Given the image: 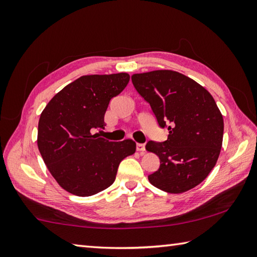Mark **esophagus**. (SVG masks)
I'll return each instance as SVG.
<instances>
[{
  "instance_id": "obj_1",
  "label": "esophagus",
  "mask_w": 257,
  "mask_h": 257,
  "mask_svg": "<svg viewBox=\"0 0 257 257\" xmlns=\"http://www.w3.org/2000/svg\"><path fill=\"white\" fill-rule=\"evenodd\" d=\"M136 149H137V151L139 152H144L145 151V145L144 144H137V146H136Z\"/></svg>"
}]
</instances>
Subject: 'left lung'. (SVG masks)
Segmentation results:
<instances>
[{"mask_svg":"<svg viewBox=\"0 0 257 257\" xmlns=\"http://www.w3.org/2000/svg\"><path fill=\"white\" fill-rule=\"evenodd\" d=\"M132 80L161 127L169 123L165 143L146 146L160 159L149 182L168 193L187 192L209 176L219 159L224 130L220 109L203 86L174 70L134 74Z\"/></svg>","mask_w":257,"mask_h":257,"instance_id":"left-lung-1","label":"left lung"}]
</instances>
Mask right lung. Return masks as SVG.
I'll return each instance as SVG.
<instances>
[{
  "label": "right lung",
  "mask_w": 257,
  "mask_h": 257,
  "mask_svg": "<svg viewBox=\"0 0 257 257\" xmlns=\"http://www.w3.org/2000/svg\"><path fill=\"white\" fill-rule=\"evenodd\" d=\"M127 73L85 75L65 86L42 111L37 146L56 182L67 192L90 196L116 179L119 163L136 151V143H112L94 134L105 129L111 98L128 85Z\"/></svg>",
  "instance_id": "add662e5"
}]
</instances>
